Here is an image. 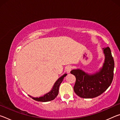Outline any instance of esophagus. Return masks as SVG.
<instances>
[{"label": "esophagus", "mask_w": 120, "mask_h": 120, "mask_svg": "<svg viewBox=\"0 0 120 120\" xmlns=\"http://www.w3.org/2000/svg\"><path fill=\"white\" fill-rule=\"evenodd\" d=\"M71 69H72L71 66H69L67 67L66 68V70L68 74H69V73H70V71H71Z\"/></svg>", "instance_id": "esophagus-1"}]
</instances>
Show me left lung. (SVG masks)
<instances>
[{
  "label": "left lung",
  "instance_id": "8db88e82",
  "mask_svg": "<svg viewBox=\"0 0 120 120\" xmlns=\"http://www.w3.org/2000/svg\"><path fill=\"white\" fill-rule=\"evenodd\" d=\"M104 62L98 71L88 74L80 69L71 71L76 77L74 87L76 94L82 98H93L104 93L110 86L113 79L114 61L109 47L103 48Z\"/></svg>",
  "mask_w": 120,
  "mask_h": 120
}]
</instances>
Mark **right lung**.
Returning <instances> with one entry per match:
<instances>
[{"label":"right lung","mask_w":120,"mask_h":120,"mask_svg":"<svg viewBox=\"0 0 120 120\" xmlns=\"http://www.w3.org/2000/svg\"><path fill=\"white\" fill-rule=\"evenodd\" d=\"M67 74H64L62 76H61L56 81V82L53 86L52 88L49 92L46 93L43 96H41L39 97H33L29 95L30 97H32V98L35 101H42V102H46L53 100V99L57 96L59 93V88L60 85L64 80V78L66 77Z\"/></svg>","instance_id":"1"}]
</instances>
